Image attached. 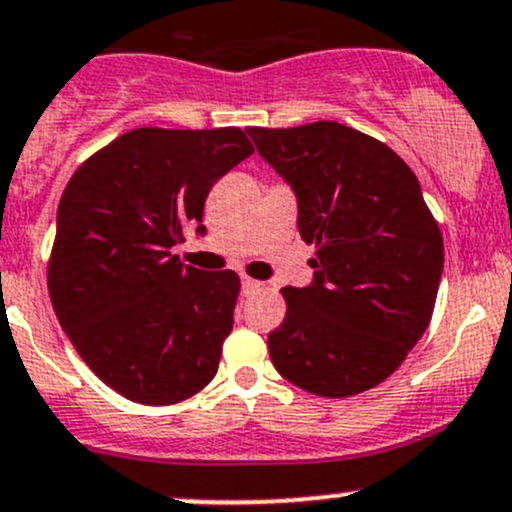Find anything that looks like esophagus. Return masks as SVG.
<instances>
[{"mask_svg":"<svg viewBox=\"0 0 512 512\" xmlns=\"http://www.w3.org/2000/svg\"><path fill=\"white\" fill-rule=\"evenodd\" d=\"M262 289V282H257V279H250V277H242V294L245 297H252V294H257Z\"/></svg>","mask_w":512,"mask_h":512,"instance_id":"obj_1","label":"esophagus"}]
</instances>
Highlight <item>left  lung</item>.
Masks as SVG:
<instances>
[{"label":"left lung","instance_id":"left-lung-1","mask_svg":"<svg viewBox=\"0 0 512 512\" xmlns=\"http://www.w3.org/2000/svg\"><path fill=\"white\" fill-rule=\"evenodd\" d=\"M297 193L314 282L284 287L287 316L267 346L277 373L319 397L390 378L432 321L444 240L417 176L390 147L338 122L247 127Z\"/></svg>","mask_w":512,"mask_h":512}]
</instances>
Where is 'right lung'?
<instances>
[{"instance_id":"obj_1","label":"right lung","mask_w":512,"mask_h":512,"mask_svg":"<svg viewBox=\"0 0 512 512\" xmlns=\"http://www.w3.org/2000/svg\"><path fill=\"white\" fill-rule=\"evenodd\" d=\"M255 152L238 127L125 132L85 159L58 203L53 311L95 375L139 405H176L218 373L240 277L184 265L203 203Z\"/></svg>"}]
</instances>
